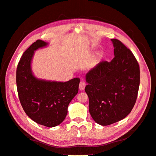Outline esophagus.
Listing matches in <instances>:
<instances>
[{"label":"esophagus","mask_w":156,"mask_h":156,"mask_svg":"<svg viewBox=\"0 0 156 156\" xmlns=\"http://www.w3.org/2000/svg\"><path fill=\"white\" fill-rule=\"evenodd\" d=\"M85 87H86V83H84L83 81H82L80 82V83H79V86L80 90L83 91L84 90V88H85Z\"/></svg>","instance_id":"34e87169"}]
</instances>
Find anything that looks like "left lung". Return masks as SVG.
Wrapping results in <instances>:
<instances>
[{
  "mask_svg": "<svg viewBox=\"0 0 156 156\" xmlns=\"http://www.w3.org/2000/svg\"><path fill=\"white\" fill-rule=\"evenodd\" d=\"M115 57L101 61L86 75L85 92L94 120L108 126L124 119L133 108L140 84L139 66L132 52L111 39Z\"/></svg>",
  "mask_w": 156,
  "mask_h": 156,
  "instance_id": "obj_1",
  "label": "left lung"
}]
</instances>
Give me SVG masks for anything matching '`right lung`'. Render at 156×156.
Segmentation results:
<instances>
[{
    "instance_id": "1",
    "label": "right lung",
    "mask_w": 156,
    "mask_h": 156,
    "mask_svg": "<svg viewBox=\"0 0 156 156\" xmlns=\"http://www.w3.org/2000/svg\"><path fill=\"white\" fill-rule=\"evenodd\" d=\"M48 45L37 40L25 51L17 65L16 83L19 98L27 115L37 124L53 127L65 119L69 103L78 93L80 79L57 82L37 79L33 75L31 62L34 51Z\"/></svg>"
}]
</instances>
